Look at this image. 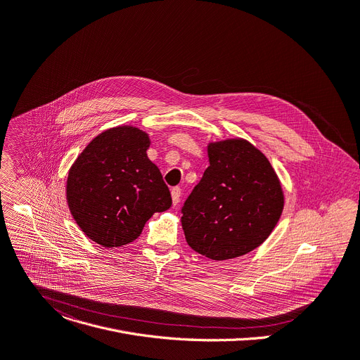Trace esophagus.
Segmentation results:
<instances>
[{
    "label": "esophagus",
    "instance_id": "esophagus-1",
    "mask_svg": "<svg viewBox=\"0 0 360 360\" xmlns=\"http://www.w3.org/2000/svg\"><path fill=\"white\" fill-rule=\"evenodd\" d=\"M171 197H172V204L178 205L179 200H181V188H178V186L172 188L171 189Z\"/></svg>",
    "mask_w": 360,
    "mask_h": 360
}]
</instances>
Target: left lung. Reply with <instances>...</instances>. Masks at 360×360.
<instances>
[{"label": "left lung", "mask_w": 360, "mask_h": 360, "mask_svg": "<svg viewBox=\"0 0 360 360\" xmlns=\"http://www.w3.org/2000/svg\"><path fill=\"white\" fill-rule=\"evenodd\" d=\"M210 167L182 208L188 245L211 259L241 257L263 244L283 208L281 182L267 156L243 138L210 142Z\"/></svg>", "instance_id": "8db88e82"}]
</instances>
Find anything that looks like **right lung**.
<instances>
[{"instance_id":"obj_1","label":"right lung","mask_w":360,"mask_h":360,"mask_svg":"<svg viewBox=\"0 0 360 360\" xmlns=\"http://www.w3.org/2000/svg\"><path fill=\"white\" fill-rule=\"evenodd\" d=\"M150 138L132 124L97 135L73 162L66 198L80 230L105 248L136 240L155 212L172 205L160 171L148 158Z\"/></svg>"}]
</instances>
